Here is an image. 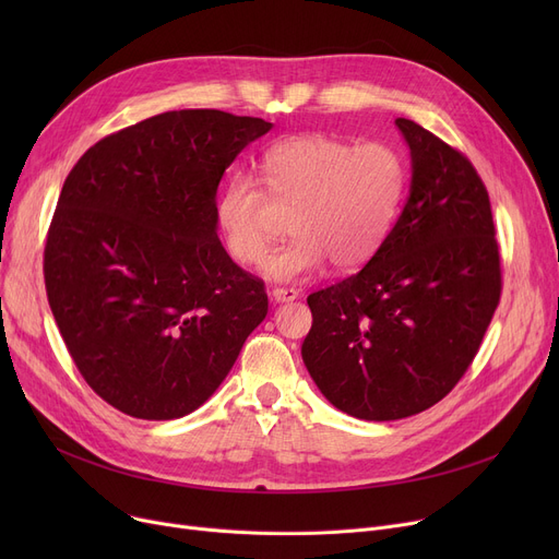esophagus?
<instances>
[{"mask_svg": "<svg viewBox=\"0 0 559 559\" xmlns=\"http://www.w3.org/2000/svg\"><path fill=\"white\" fill-rule=\"evenodd\" d=\"M299 299V292L295 287H274L272 289V301L274 304H289Z\"/></svg>", "mask_w": 559, "mask_h": 559, "instance_id": "esophagus-1", "label": "esophagus"}]
</instances>
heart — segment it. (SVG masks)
Instances as JSON below:
<instances>
[{"label":"heart","instance_id":"obj_1","mask_svg":"<svg viewBox=\"0 0 559 559\" xmlns=\"http://www.w3.org/2000/svg\"><path fill=\"white\" fill-rule=\"evenodd\" d=\"M264 183L235 171L215 201V222L230 258L258 264L277 231L273 203L295 207L298 235L262 262L274 281H297L331 260L350 272L369 262L390 235L405 188V165L383 142L350 144L312 133L272 144L262 158Z\"/></svg>","mask_w":559,"mask_h":559}]
</instances>
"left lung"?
<instances>
[{
	"instance_id": "left-lung-1",
	"label": "left lung",
	"mask_w": 559,
	"mask_h": 559,
	"mask_svg": "<svg viewBox=\"0 0 559 559\" xmlns=\"http://www.w3.org/2000/svg\"><path fill=\"white\" fill-rule=\"evenodd\" d=\"M413 181L365 267L312 292L304 362L342 413L413 417L442 401L474 362L501 301V253L487 188L451 144L399 117Z\"/></svg>"
}]
</instances>
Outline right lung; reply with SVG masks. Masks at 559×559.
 Returning <instances> with one entry per match:
<instances>
[{
  "mask_svg": "<svg viewBox=\"0 0 559 559\" xmlns=\"http://www.w3.org/2000/svg\"><path fill=\"white\" fill-rule=\"evenodd\" d=\"M272 129L213 108L106 135L68 174L45 245L49 308L83 380L120 413L167 421L222 385L267 292L217 238L226 167Z\"/></svg>",
  "mask_w": 559,
  "mask_h": 559,
  "instance_id": "right-lung-1",
  "label": "right lung"
}]
</instances>
